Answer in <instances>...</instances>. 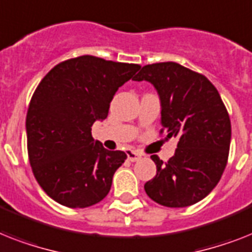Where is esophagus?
<instances>
[{
    "label": "esophagus",
    "instance_id": "esophagus-1",
    "mask_svg": "<svg viewBox=\"0 0 252 252\" xmlns=\"http://www.w3.org/2000/svg\"><path fill=\"white\" fill-rule=\"evenodd\" d=\"M128 159H129L130 161H136V160H138V159L141 158V157H142V155L140 154V153H137V151H134V150H129L128 151Z\"/></svg>",
    "mask_w": 252,
    "mask_h": 252
}]
</instances>
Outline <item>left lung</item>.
<instances>
[{"mask_svg":"<svg viewBox=\"0 0 252 252\" xmlns=\"http://www.w3.org/2000/svg\"><path fill=\"white\" fill-rule=\"evenodd\" d=\"M133 80H146L157 88L160 134L179 141L168 161L151 155L157 175L145 184V191L165 207L197 203L218 185L228 163L232 126L218 89L204 75L175 62L147 64Z\"/></svg>","mask_w":252,"mask_h":252,"instance_id":"left-lung-1","label":"left lung"}]
</instances>
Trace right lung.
Segmentation results:
<instances>
[{"label": "right lung", "mask_w": 252, "mask_h": 252, "mask_svg": "<svg viewBox=\"0 0 252 252\" xmlns=\"http://www.w3.org/2000/svg\"><path fill=\"white\" fill-rule=\"evenodd\" d=\"M140 68L81 55L58 63L40 81L27 111V149L34 179L55 202L85 208L108 194L126 154L106 150L92 137V126L107 118L114 94Z\"/></svg>", "instance_id": "1"}]
</instances>
